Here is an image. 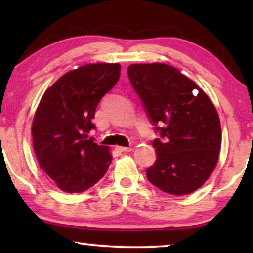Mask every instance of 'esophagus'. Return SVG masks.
<instances>
[{"label":"esophagus","instance_id":"1","mask_svg":"<svg viewBox=\"0 0 253 253\" xmlns=\"http://www.w3.org/2000/svg\"><path fill=\"white\" fill-rule=\"evenodd\" d=\"M119 152H129L131 151V147H124V146H116L115 147Z\"/></svg>","mask_w":253,"mask_h":253}]
</instances>
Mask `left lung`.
<instances>
[{
  "label": "left lung",
  "mask_w": 253,
  "mask_h": 253,
  "mask_svg": "<svg viewBox=\"0 0 253 253\" xmlns=\"http://www.w3.org/2000/svg\"><path fill=\"white\" fill-rule=\"evenodd\" d=\"M127 76L160 133L153 140L157 160L147 168V179L170 195L196 191L219 159L221 126L215 107L195 82L168 64H131Z\"/></svg>",
  "instance_id": "obj_1"
}]
</instances>
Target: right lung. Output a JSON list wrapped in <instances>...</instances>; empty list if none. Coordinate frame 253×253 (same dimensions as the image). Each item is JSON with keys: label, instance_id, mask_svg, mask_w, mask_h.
Returning a JSON list of instances; mask_svg holds the SVG:
<instances>
[{"label": "right lung", "instance_id": "add662e5", "mask_svg": "<svg viewBox=\"0 0 253 253\" xmlns=\"http://www.w3.org/2000/svg\"><path fill=\"white\" fill-rule=\"evenodd\" d=\"M119 63L86 64L69 71L44 92L32 124L40 168L68 193L92 188L108 170L112 155L87 133L102 96L120 79Z\"/></svg>", "mask_w": 253, "mask_h": 253}]
</instances>
